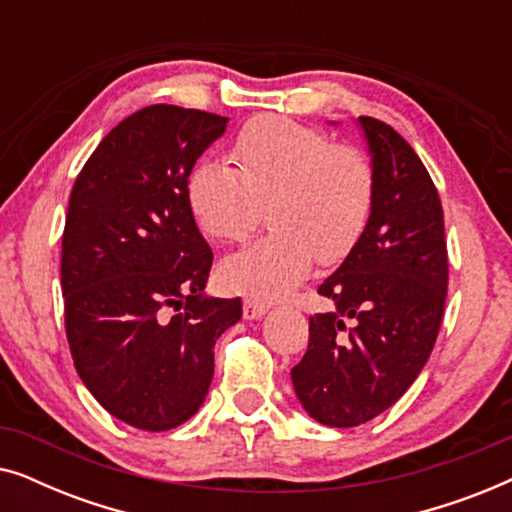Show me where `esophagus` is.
Returning <instances> with one entry per match:
<instances>
[{
    "mask_svg": "<svg viewBox=\"0 0 512 512\" xmlns=\"http://www.w3.org/2000/svg\"><path fill=\"white\" fill-rule=\"evenodd\" d=\"M265 312H268V305L261 303V300H254V298L244 300V307H242L244 319H261Z\"/></svg>",
    "mask_w": 512,
    "mask_h": 512,
    "instance_id": "obj_1",
    "label": "esophagus"
}]
</instances>
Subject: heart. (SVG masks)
Returning a JSON list of instances; mask_svg holds the SVG:
<instances>
[{
	"instance_id": "1",
	"label": "heart",
	"mask_w": 512,
	"mask_h": 512,
	"mask_svg": "<svg viewBox=\"0 0 512 512\" xmlns=\"http://www.w3.org/2000/svg\"><path fill=\"white\" fill-rule=\"evenodd\" d=\"M233 165L202 158L186 179L188 207L216 242H242L263 221L270 230L221 265L230 289L277 296L314 261L352 254L375 207V165L361 146L284 116L251 118L233 142Z\"/></svg>"
}]
</instances>
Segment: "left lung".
I'll return each mask as SVG.
<instances>
[{"label": "left lung", "instance_id": "obj_1", "mask_svg": "<svg viewBox=\"0 0 512 512\" xmlns=\"http://www.w3.org/2000/svg\"><path fill=\"white\" fill-rule=\"evenodd\" d=\"M375 165V207L345 263L319 286L333 310L310 317L291 370L303 408L326 426L366 424L422 373L447 298L438 188L412 146L377 118H359Z\"/></svg>", "mask_w": 512, "mask_h": 512}]
</instances>
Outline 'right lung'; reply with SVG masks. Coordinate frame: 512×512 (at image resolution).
<instances>
[{"instance_id":"add662e5","label":"right lung","mask_w":512,"mask_h":512,"mask_svg":"<svg viewBox=\"0 0 512 512\" xmlns=\"http://www.w3.org/2000/svg\"><path fill=\"white\" fill-rule=\"evenodd\" d=\"M228 118L151 104L116 125L69 195L60 282L74 368L97 403L142 431L191 419L214 377V345L240 298H205L214 254L186 179Z\"/></svg>"}]
</instances>
